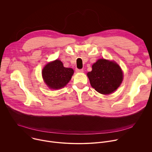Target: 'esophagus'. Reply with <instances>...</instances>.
Returning <instances> with one entry per match:
<instances>
[{
	"mask_svg": "<svg viewBox=\"0 0 152 152\" xmlns=\"http://www.w3.org/2000/svg\"><path fill=\"white\" fill-rule=\"evenodd\" d=\"M75 70H76V72H80V73H82V72H83V71H84L83 69H76Z\"/></svg>",
	"mask_w": 152,
	"mask_h": 152,
	"instance_id": "34e87169",
	"label": "esophagus"
}]
</instances>
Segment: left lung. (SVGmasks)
Segmentation results:
<instances>
[{
	"instance_id": "left-lung-1",
	"label": "left lung",
	"mask_w": 152,
	"mask_h": 152,
	"mask_svg": "<svg viewBox=\"0 0 152 152\" xmlns=\"http://www.w3.org/2000/svg\"><path fill=\"white\" fill-rule=\"evenodd\" d=\"M91 86L98 92L107 95L113 93L122 83L123 73L115 62L99 59L92 65V70L87 73Z\"/></svg>"
}]
</instances>
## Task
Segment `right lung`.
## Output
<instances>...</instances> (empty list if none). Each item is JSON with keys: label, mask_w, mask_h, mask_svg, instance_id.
<instances>
[{"label": "right lung", "mask_w": 152, "mask_h": 152, "mask_svg": "<svg viewBox=\"0 0 152 152\" xmlns=\"http://www.w3.org/2000/svg\"><path fill=\"white\" fill-rule=\"evenodd\" d=\"M74 74L72 68H65L61 61L56 60L48 64L43 69V79L48 87L58 89L65 87Z\"/></svg>", "instance_id": "right-lung-1"}]
</instances>
